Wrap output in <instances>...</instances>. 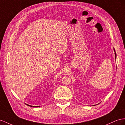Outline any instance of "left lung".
Here are the masks:
<instances>
[{"mask_svg":"<svg viewBox=\"0 0 125 125\" xmlns=\"http://www.w3.org/2000/svg\"><path fill=\"white\" fill-rule=\"evenodd\" d=\"M115 51V56H116V52H115V50H114Z\"/></svg>","mask_w":125,"mask_h":125,"instance_id":"obj_1","label":"left lung"}]
</instances>
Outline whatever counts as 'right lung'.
I'll list each match as a JSON object with an SVG mask.
<instances>
[{
    "mask_svg": "<svg viewBox=\"0 0 125 125\" xmlns=\"http://www.w3.org/2000/svg\"><path fill=\"white\" fill-rule=\"evenodd\" d=\"M30 107H39V106H32V105H30Z\"/></svg>",
    "mask_w": 125,
    "mask_h": 125,
    "instance_id": "right-lung-1",
    "label": "right lung"
}]
</instances>
